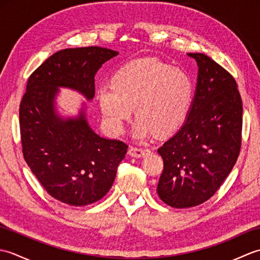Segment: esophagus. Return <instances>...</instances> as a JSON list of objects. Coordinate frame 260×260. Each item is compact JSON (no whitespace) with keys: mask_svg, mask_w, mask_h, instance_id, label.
Returning <instances> with one entry per match:
<instances>
[{"mask_svg":"<svg viewBox=\"0 0 260 260\" xmlns=\"http://www.w3.org/2000/svg\"><path fill=\"white\" fill-rule=\"evenodd\" d=\"M150 152L148 148H144V147H136V146H131L129 150H128V154L131 156H134V157H142L144 156L145 154H147Z\"/></svg>","mask_w":260,"mask_h":260,"instance_id":"1","label":"esophagus"}]
</instances>
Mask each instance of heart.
I'll use <instances>...</instances> for the list:
<instances>
[{"label":"heart","mask_w":260,"mask_h":260,"mask_svg":"<svg viewBox=\"0 0 260 260\" xmlns=\"http://www.w3.org/2000/svg\"><path fill=\"white\" fill-rule=\"evenodd\" d=\"M193 82L183 70L157 59H139L120 67L110 86L98 90L99 108L110 131L123 133L135 107L139 139L155 132L167 136L183 124L192 104Z\"/></svg>","instance_id":"b5f03b06"}]
</instances>
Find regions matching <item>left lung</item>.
I'll return each mask as SVG.
<instances>
[{"label":"left lung","instance_id":"obj_1","mask_svg":"<svg viewBox=\"0 0 260 260\" xmlns=\"http://www.w3.org/2000/svg\"><path fill=\"white\" fill-rule=\"evenodd\" d=\"M199 66L198 85L186 120L158 148L163 172L161 200L173 208H191L209 200L239 156L242 101L236 79L210 57L189 53Z\"/></svg>","mask_w":260,"mask_h":260}]
</instances>
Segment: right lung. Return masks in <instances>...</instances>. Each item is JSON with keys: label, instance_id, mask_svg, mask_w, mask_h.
<instances>
[{"label": "right lung", "instance_id": "add662e5", "mask_svg": "<svg viewBox=\"0 0 260 260\" xmlns=\"http://www.w3.org/2000/svg\"><path fill=\"white\" fill-rule=\"evenodd\" d=\"M118 52L101 47L71 48L49 57L29 77L20 104V134L26 164L52 198L69 206L91 204L112 187L128 145L103 139L81 112L62 119L54 112L59 87L95 95V75Z\"/></svg>", "mask_w": 260, "mask_h": 260}]
</instances>
